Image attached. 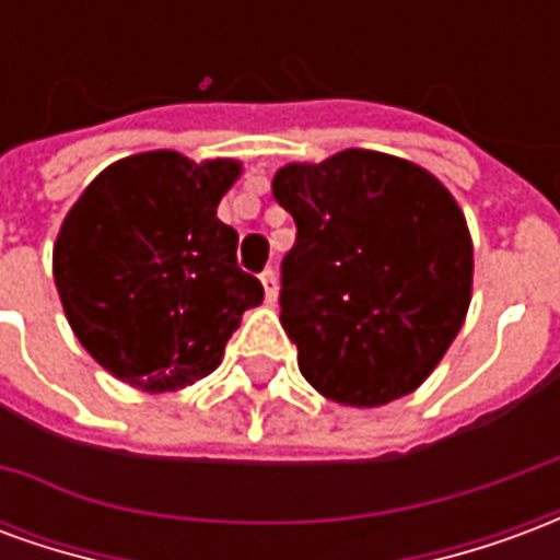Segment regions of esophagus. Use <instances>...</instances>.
Listing matches in <instances>:
<instances>
[{"instance_id": "esophagus-1", "label": "esophagus", "mask_w": 560, "mask_h": 560, "mask_svg": "<svg viewBox=\"0 0 560 560\" xmlns=\"http://www.w3.org/2000/svg\"><path fill=\"white\" fill-rule=\"evenodd\" d=\"M260 281H264V293H267V303L272 305L279 300V279H276V269H264L260 272Z\"/></svg>"}]
</instances>
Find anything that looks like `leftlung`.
Instances as JSON below:
<instances>
[{"label":"left lung","mask_w":560,"mask_h":560,"mask_svg":"<svg viewBox=\"0 0 560 560\" xmlns=\"http://www.w3.org/2000/svg\"><path fill=\"white\" fill-rule=\"evenodd\" d=\"M272 195L296 221L279 305L305 381L353 408L420 387L470 303L474 248L453 195L372 149L288 164Z\"/></svg>","instance_id":"1"}]
</instances>
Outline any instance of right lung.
<instances>
[{"label":"right lung","mask_w":560,"mask_h":560,"mask_svg":"<svg viewBox=\"0 0 560 560\" xmlns=\"http://www.w3.org/2000/svg\"><path fill=\"white\" fill-rule=\"evenodd\" d=\"M240 164L159 149L110 164L80 195L54 245L68 324L98 363L149 393L183 389L221 363L264 284L240 269L219 221Z\"/></svg>","instance_id":"add662e5"}]
</instances>
